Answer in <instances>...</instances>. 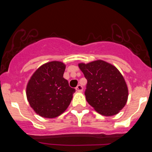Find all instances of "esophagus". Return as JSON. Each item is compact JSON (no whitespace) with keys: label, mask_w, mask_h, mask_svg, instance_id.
<instances>
[{"label":"esophagus","mask_w":152,"mask_h":152,"mask_svg":"<svg viewBox=\"0 0 152 152\" xmlns=\"http://www.w3.org/2000/svg\"><path fill=\"white\" fill-rule=\"evenodd\" d=\"M76 90L78 92H81L83 91V87L81 85H78L76 87Z\"/></svg>","instance_id":"esophagus-1"}]
</instances>
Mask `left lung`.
<instances>
[{
    "instance_id": "8db88e82",
    "label": "left lung",
    "mask_w": 152,
    "mask_h": 152,
    "mask_svg": "<svg viewBox=\"0 0 152 152\" xmlns=\"http://www.w3.org/2000/svg\"><path fill=\"white\" fill-rule=\"evenodd\" d=\"M78 67L87 80V102L103 116L117 114L126 105L129 96L128 87L120 71L102 60L81 63Z\"/></svg>"
}]
</instances>
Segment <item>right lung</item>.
<instances>
[{
    "instance_id": "1",
    "label": "right lung",
    "mask_w": 152,
    "mask_h": 152,
    "mask_svg": "<svg viewBox=\"0 0 152 152\" xmlns=\"http://www.w3.org/2000/svg\"><path fill=\"white\" fill-rule=\"evenodd\" d=\"M66 65L61 61L43 64L34 72L26 86L31 107L44 118H55L66 111L76 90L64 78Z\"/></svg>"
}]
</instances>
